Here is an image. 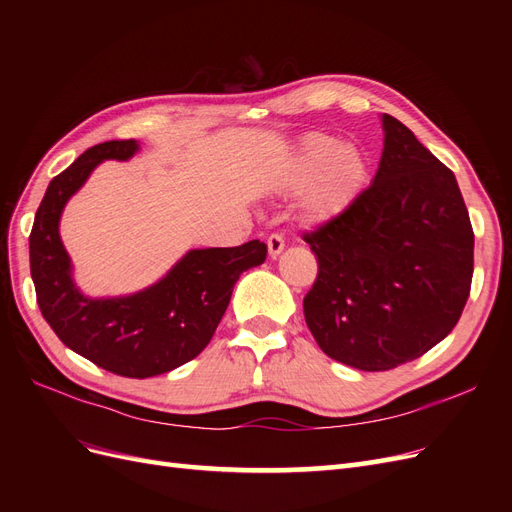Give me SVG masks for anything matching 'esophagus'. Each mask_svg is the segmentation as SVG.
<instances>
[{
	"instance_id": "34e87169",
	"label": "esophagus",
	"mask_w": 512,
	"mask_h": 512,
	"mask_svg": "<svg viewBox=\"0 0 512 512\" xmlns=\"http://www.w3.org/2000/svg\"><path fill=\"white\" fill-rule=\"evenodd\" d=\"M267 245H269V254H271V258H275V256H280L282 254V250H284V237L280 235V232H273V235H269V239H267Z\"/></svg>"
}]
</instances>
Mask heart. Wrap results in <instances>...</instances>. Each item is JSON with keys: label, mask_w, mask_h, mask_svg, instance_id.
I'll list each match as a JSON object with an SVG mask.
<instances>
[{"label": "heart", "mask_w": 512, "mask_h": 512, "mask_svg": "<svg viewBox=\"0 0 512 512\" xmlns=\"http://www.w3.org/2000/svg\"><path fill=\"white\" fill-rule=\"evenodd\" d=\"M365 160L354 147H337L329 136L316 134L307 141L294 185L312 181L305 196V213L314 220H327L342 211L361 190Z\"/></svg>", "instance_id": "obj_1"}]
</instances>
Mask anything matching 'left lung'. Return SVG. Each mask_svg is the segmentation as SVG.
I'll list each match as a JSON object with an SVG mask.
<instances>
[{"label": "left lung", "instance_id": "1", "mask_svg": "<svg viewBox=\"0 0 512 512\" xmlns=\"http://www.w3.org/2000/svg\"><path fill=\"white\" fill-rule=\"evenodd\" d=\"M374 183L314 230L305 322L331 359L389 371L455 329L474 273V230L453 170L391 115Z\"/></svg>", "mask_w": 512, "mask_h": 512}]
</instances>
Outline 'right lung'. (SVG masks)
Here are the masks:
<instances>
[{
    "label": "right lung",
    "mask_w": 512,
    "mask_h": 512,
    "mask_svg": "<svg viewBox=\"0 0 512 512\" xmlns=\"http://www.w3.org/2000/svg\"><path fill=\"white\" fill-rule=\"evenodd\" d=\"M130 141L87 149L46 188L29 235V269L44 320L87 361L126 378L166 374L205 350L230 303L239 275L267 258L254 239L239 247L185 254L164 280L123 299H87L70 280V258L59 239V215L102 160H128Z\"/></svg>",
    "instance_id": "right-lung-1"
}]
</instances>
